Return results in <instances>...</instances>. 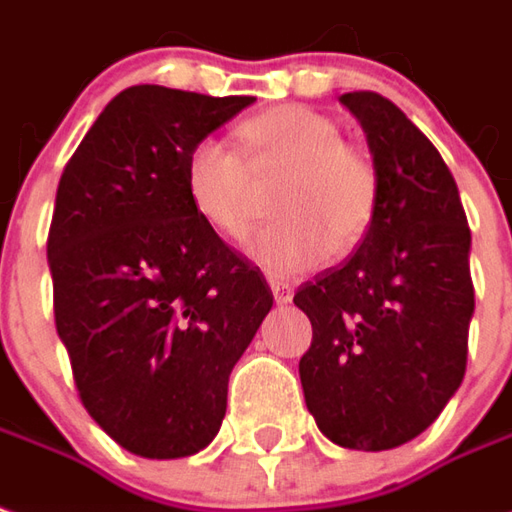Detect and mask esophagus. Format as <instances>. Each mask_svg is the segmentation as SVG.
<instances>
[{"label": "esophagus", "mask_w": 512, "mask_h": 512, "mask_svg": "<svg viewBox=\"0 0 512 512\" xmlns=\"http://www.w3.org/2000/svg\"><path fill=\"white\" fill-rule=\"evenodd\" d=\"M268 285H271V293H274V302H277V305H288V302H291L293 291L288 282L274 280V277H271V280H268Z\"/></svg>", "instance_id": "1"}]
</instances>
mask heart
Segmentation results:
<instances>
[{"label":"heart","instance_id":"obj_1","mask_svg":"<svg viewBox=\"0 0 512 512\" xmlns=\"http://www.w3.org/2000/svg\"><path fill=\"white\" fill-rule=\"evenodd\" d=\"M241 152L199 138L185 157V191L210 230L241 238L255 224V180H274L280 216L255 232L249 257L271 274H299L357 246L380 210V169L368 149L305 105L263 110L238 127Z\"/></svg>","mask_w":512,"mask_h":512}]
</instances>
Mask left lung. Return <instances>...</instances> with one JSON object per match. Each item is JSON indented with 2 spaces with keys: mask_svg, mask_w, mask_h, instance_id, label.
<instances>
[{
  "mask_svg": "<svg viewBox=\"0 0 512 512\" xmlns=\"http://www.w3.org/2000/svg\"><path fill=\"white\" fill-rule=\"evenodd\" d=\"M341 102L366 130L380 210L355 255L293 296L313 324L299 377L332 443L382 452L427 430L463 382L471 230L449 166L391 99L352 91Z\"/></svg>",
  "mask_w": 512,
  "mask_h": 512,
  "instance_id": "left-lung-1",
  "label": "left lung"
}]
</instances>
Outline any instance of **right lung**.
<instances>
[{"mask_svg": "<svg viewBox=\"0 0 512 512\" xmlns=\"http://www.w3.org/2000/svg\"><path fill=\"white\" fill-rule=\"evenodd\" d=\"M255 102L132 85L63 169L46 257L80 402L127 452L196 455L227 413L232 366L274 305L263 271L185 191L188 149Z\"/></svg>", "mask_w": 512, "mask_h": 512, "instance_id": "right-lung-1", "label": "right lung"}]
</instances>
